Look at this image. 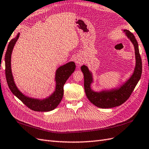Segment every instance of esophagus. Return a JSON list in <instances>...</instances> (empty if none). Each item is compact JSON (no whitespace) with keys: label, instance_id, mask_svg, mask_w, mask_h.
Segmentation results:
<instances>
[{"label":"esophagus","instance_id":"1","mask_svg":"<svg viewBox=\"0 0 149 149\" xmlns=\"http://www.w3.org/2000/svg\"><path fill=\"white\" fill-rule=\"evenodd\" d=\"M75 62L76 64L78 65H82L84 63V61L81 58H80V57H77V58H75Z\"/></svg>","mask_w":149,"mask_h":149}]
</instances>
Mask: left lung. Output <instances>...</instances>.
<instances>
[{
    "instance_id": "8db88e82",
    "label": "left lung",
    "mask_w": 149,
    "mask_h": 149,
    "mask_svg": "<svg viewBox=\"0 0 149 149\" xmlns=\"http://www.w3.org/2000/svg\"><path fill=\"white\" fill-rule=\"evenodd\" d=\"M125 35L134 46L135 55V67L132 75L123 85L117 89L95 92L91 87L93 82V74L87 66L82 65L81 68L84 78V89L87 99L97 107L101 108H111L121 105L130 96L137 83L141 77L142 72V59L139 49V45L135 36L127 29H124Z\"/></svg>"
}]
</instances>
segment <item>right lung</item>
Masks as SVG:
<instances>
[{"label":"right lung","instance_id":"obj_1","mask_svg":"<svg viewBox=\"0 0 149 149\" xmlns=\"http://www.w3.org/2000/svg\"><path fill=\"white\" fill-rule=\"evenodd\" d=\"M19 35L20 33H19L16 38L10 41L6 52V77L7 84L14 95L29 109L35 111L41 112L52 111L56 108L62 101L63 96V86L67 80L74 72L75 64L74 62H70L57 68L55 74V90L49 97L43 100H39V99L31 98L25 96L18 89L15 84L12 71H11V54Z\"/></svg>","mask_w":149,"mask_h":149}]
</instances>
